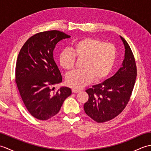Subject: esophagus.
<instances>
[{
    "label": "esophagus",
    "mask_w": 151,
    "mask_h": 151,
    "mask_svg": "<svg viewBox=\"0 0 151 151\" xmlns=\"http://www.w3.org/2000/svg\"><path fill=\"white\" fill-rule=\"evenodd\" d=\"M80 91L79 89H72V92L73 93H77Z\"/></svg>",
    "instance_id": "1"
}]
</instances>
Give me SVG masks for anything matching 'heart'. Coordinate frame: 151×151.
Returning a JSON list of instances; mask_svg holds the SVG:
<instances>
[{
    "instance_id": "heart-1",
    "label": "heart",
    "mask_w": 151,
    "mask_h": 151,
    "mask_svg": "<svg viewBox=\"0 0 151 151\" xmlns=\"http://www.w3.org/2000/svg\"><path fill=\"white\" fill-rule=\"evenodd\" d=\"M117 48L114 44L104 43L93 37H84L74 43L69 50H63L59 55V62L63 69H73L75 58L82 60V70L67 74L66 84L75 89L82 88L93 81H100L109 75L116 62Z\"/></svg>"
}]
</instances>
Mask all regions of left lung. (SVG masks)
Returning a JSON list of instances; mask_svg holds the SVG:
<instances>
[{"mask_svg": "<svg viewBox=\"0 0 151 151\" xmlns=\"http://www.w3.org/2000/svg\"><path fill=\"white\" fill-rule=\"evenodd\" d=\"M120 38L125 49L122 67L113 76L86 90L89 99L84 105V111L97 123L110 121L121 113L136 82L137 70L133 53L126 40Z\"/></svg>", "mask_w": 151, "mask_h": 151, "instance_id": "left-lung-1", "label": "left lung"}]
</instances>
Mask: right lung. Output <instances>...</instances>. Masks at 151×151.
Returning <instances> with one entry per match:
<instances>
[{
	"label": "right lung",
	"instance_id": "obj_1",
	"mask_svg": "<svg viewBox=\"0 0 151 151\" xmlns=\"http://www.w3.org/2000/svg\"><path fill=\"white\" fill-rule=\"evenodd\" d=\"M70 36L58 30L34 35L22 46L15 66V82L22 100L30 114L40 120H47L58 113L71 89L54 87L62 76L54 60L56 45Z\"/></svg>",
	"mask_w": 151,
	"mask_h": 151
}]
</instances>
